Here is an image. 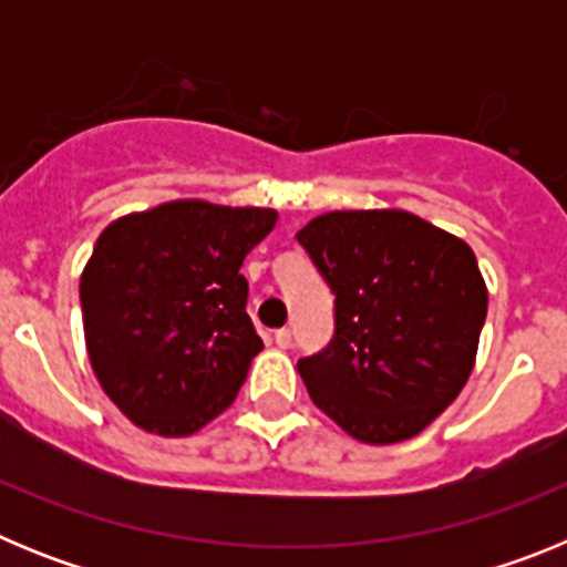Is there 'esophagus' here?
<instances>
[{
    "label": "esophagus",
    "mask_w": 567,
    "mask_h": 567,
    "mask_svg": "<svg viewBox=\"0 0 567 567\" xmlns=\"http://www.w3.org/2000/svg\"><path fill=\"white\" fill-rule=\"evenodd\" d=\"M275 343H278L280 349H287V346L292 343V329H275Z\"/></svg>",
    "instance_id": "34e87169"
}]
</instances>
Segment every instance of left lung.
<instances>
[{
  "label": "left lung",
  "instance_id": "8db88e82",
  "mask_svg": "<svg viewBox=\"0 0 567 567\" xmlns=\"http://www.w3.org/2000/svg\"><path fill=\"white\" fill-rule=\"evenodd\" d=\"M298 244L334 295V334L298 372L320 412L372 445L432 423L474 369L488 292L465 240L403 209L318 215Z\"/></svg>",
  "mask_w": 567,
  "mask_h": 567
}]
</instances>
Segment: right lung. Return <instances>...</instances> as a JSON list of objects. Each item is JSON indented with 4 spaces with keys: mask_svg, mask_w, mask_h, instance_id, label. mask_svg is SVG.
Instances as JSON below:
<instances>
[{
    "mask_svg": "<svg viewBox=\"0 0 567 567\" xmlns=\"http://www.w3.org/2000/svg\"><path fill=\"white\" fill-rule=\"evenodd\" d=\"M275 221V209L173 202L99 235L79 284L84 340L135 425L184 437L233 403L264 349L240 264Z\"/></svg>",
    "mask_w": 567,
    "mask_h": 567,
    "instance_id": "right-lung-1",
    "label": "right lung"
}]
</instances>
